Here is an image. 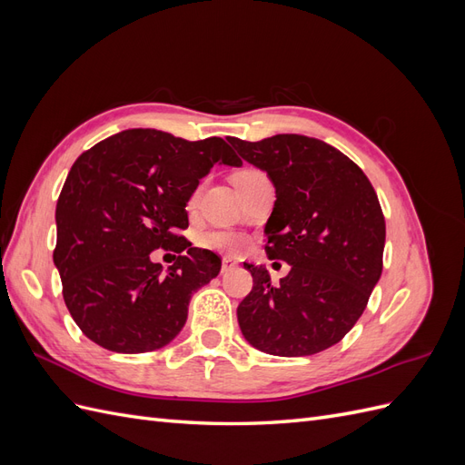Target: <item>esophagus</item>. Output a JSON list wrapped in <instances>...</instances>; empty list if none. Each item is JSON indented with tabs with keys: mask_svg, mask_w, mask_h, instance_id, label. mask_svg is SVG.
<instances>
[{
	"mask_svg": "<svg viewBox=\"0 0 465 465\" xmlns=\"http://www.w3.org/2000/svg\"><path fill=\"white\" fill-rule=\"evenodd\" d=\"M234 265H236V262H234L231 256H224V258L221 260V272H223V273L229 272V270H232Z\"/></svg>",
	"mask_w": 465,
	"mask_h": 465,
	"instance_id": "34e87169",
	"label": "esophagus"
}]
</instances>
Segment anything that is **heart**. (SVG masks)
Returning <instances> with one entry per match:
<instances>
[{
  "label": "heart",
  "instance_id": "1",
  "mask_svg": "<svg viewBox=\"0 0 465 465\" xmlns=\"http://www.w3.org/2000/svg\"><path fill=\"white\" fill-rule=\"evenodd\" d=\"M256 176H262V173L252 171V168H246V171H241V173H236L232 176V184H234V182H242V180H250V178H256ZM198 242L203 248L217 250V252H223V254H234V252H238L244 246L246 241L241 234L231 232V231H207L203 234H200Z\"/></svg>",
  "mask_w": 465,
  "mask_h": 465
}]
</instances>
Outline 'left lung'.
I'll list each match as a JSON object with an SVG mask.
<instances>
[{
	"mask_svg": "<svg viewBox=\"0 0 465 465\" xmlns=\"http://www.w3.org/2000/svg\"><path fill=\"white\" fill-rule=\"evenodd\" d=\"M229 143L273 182L265 252L291 265L273 285L263 265L244 263L254 287L236 308L238 326L263 353H320L355 326L382 275L386 223L378 195L353 161L320 139L279 134Z\"/></svg>",
	"mask_w": 465,
	"mask_h": 465,
	"instance_id": "1",
	"label": "left lung"
}]
</instances>
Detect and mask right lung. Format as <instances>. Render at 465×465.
Here are the masks:
<instances>
[{"mask_svg":"<svg viewBox=\"0 0 465 465\" xmlns=\"http://www.w3.org/2000/svg\"><path fill=\"white\" fill-rule=\"evenodd\" d=\"M215 164L242 161L221 137L186 142L159 130H125L74 163L55 205L54 263L69 314L91 341L114 353H149L184 328L192 294L221 272L193 248L186 203ZM157 247L185 254L166 272Z\"/></svg>","mask_w":465,"mask_h":465,"instance_id":"add662e5","label":"right lung"}]
</instances>
